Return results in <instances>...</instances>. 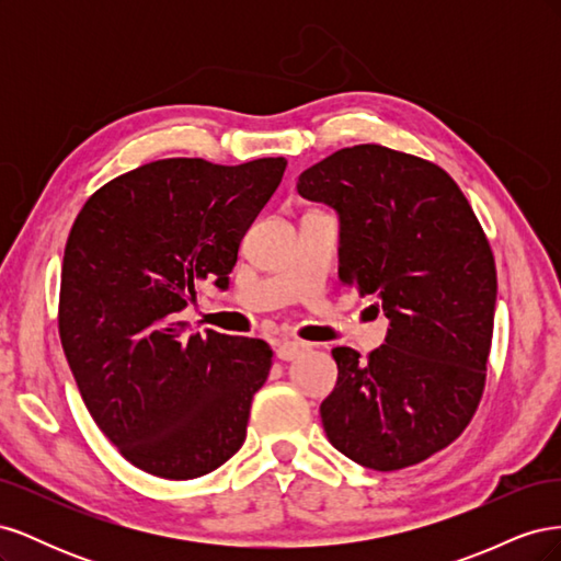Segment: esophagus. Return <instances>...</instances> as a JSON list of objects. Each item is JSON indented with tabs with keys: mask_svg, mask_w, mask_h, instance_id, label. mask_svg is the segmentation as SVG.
I'll return each instance as SVG.
<instances>
[{
	"mask_svg": "<svg viewBox=\"0 0 561 561\" xmlns=\"http://www.w3.org/2000/svg\"><path fill=\"white\" fill-rule=\"evenodd\" d=\"M311 348V344H307V342H297V339H285L283 344H278V348H276V355L280 360H295V358H299V355H304Z\"/></svg>",
	"mask_w": 561,
	"mask_h": 561,
	"instance_id": "obj_1",
	"label": "esophagus"
}]
</instances>
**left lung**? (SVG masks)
<instances>
[{
  "mask_svg": "<svg viewBox=\"0 0 561 561\" xmlns=\"http://www.w3.org/2000/svg\"><path fill=\"white\" fill-rule=\"evenodd\" d=\"M299 196L339 215V280L375 295L386 344L332 351L320 404L334 449L371 470L426 461L478 410L494 332L496 264L468 198L443 168L355 145L307 168Z\"/></svg>",
  "mask_w": 561,
  "mask_h": 561,
  "instance_id": "obj_1",
  "label": "left lung"
}]
</instances>
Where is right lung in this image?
Returning a JSON list of instances; mask_svg holds the SVG:
<instances>
[{
    "label": "right lung",
    "instance_id": "add662e5",
    "mask_svg": "<svg viewBox=\"0 0 561 561\" xmlns=\"http://www.w3.org/2000/svg\"><path fill=\"white\" fill-rule=\"evenodd\" d=\"M287 161L161 159L83 203L65 245L58 328L98 428L165 480L208 474L241 449L271 369L262 339L186 334L203 283L229 287L239 245Z\"/></svg>",
    "mask_w": 561,
    "mask_h": 561
}]
</instances>
